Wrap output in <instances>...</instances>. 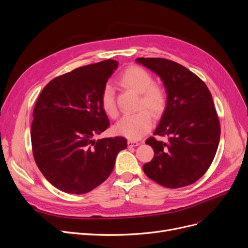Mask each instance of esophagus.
<instances>
[{"label": "esophagus", "mask_w": 248, "mask_h": 248, "mask_svg": "<svg viewBox=\"0 0 248 248\" xmlns=\"http://www.w3.org/2000/svg\"><path fill=\"white\" fill-rule=\"evenodd\" d=\"M140 145V142H138V141H136V140H127V146H128V148H132V147H137V146H139Z\"/></svg>", "instance_id": "obj_1"}]
</instances>
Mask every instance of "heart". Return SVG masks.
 Segmentation results:
<instances>
[{
	"label": "heart",
	"mask_w": 248,
	"mask_h": 248,
	"mask_svg": "<svg viewBox=\"0 0 248 248\" xmlns=\"http://www.w3.org/2000/svg\"><path fill=\"white\" fill-rule=\"evenodd\" d=\"M121 83L140 94L137 107L140 111L124 115L115 124L114 129L117 134L129 140H139L152 128L153 121L150 113L157 117L165 110L167 95L164 88L155 83L152 74L140 66L128 67L121 76ZM100 102L103 110L109 116L117 115L115 93L110 84L103 87Z\"/></svg>",
	"instance_id": "1"
}]
</instances>
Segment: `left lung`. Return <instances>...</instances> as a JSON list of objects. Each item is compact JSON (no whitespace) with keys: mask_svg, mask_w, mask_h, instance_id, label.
I'll use <instances>...</instances> for the list:
<instances>
[{"mask_svg":"<svg viewBox=\"0 0 248 248\" xmlns=\"http://www.w3.org/2000/svg\"><path fill=\"white\" fill-rule=\"evenodd\" d=\"M157 73L167 90V107L155 136L149 138L154 149L145 174L167 188L195 183L209 169L220 140V123L209 89L200 78L177 62L165 58H137Z\"/></svg>","mask_w":248,"mask_h":248,"instance_id":"8db88e82","label":"left lung"}]
</instances>
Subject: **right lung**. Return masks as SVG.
<instances>
[{
	"instance_id": "add662e5",
	"label": "right lung",
	"mask_w": 248,
	"mask_h": 248,
	"mask_svg": "<svg viewBox=\"0 0 248 248\" xmlns=\"http://www.w3.org/2000/svg\"><path fill=\"white\" fill-rule=\"evenodd\" d=\"M119 62L108 59L52 79L33 110L31 141L39 170L57 189L90 192L111 174L123 137L93 140L109 126L100 94Z\"/></svg>"
}]
</instances>
